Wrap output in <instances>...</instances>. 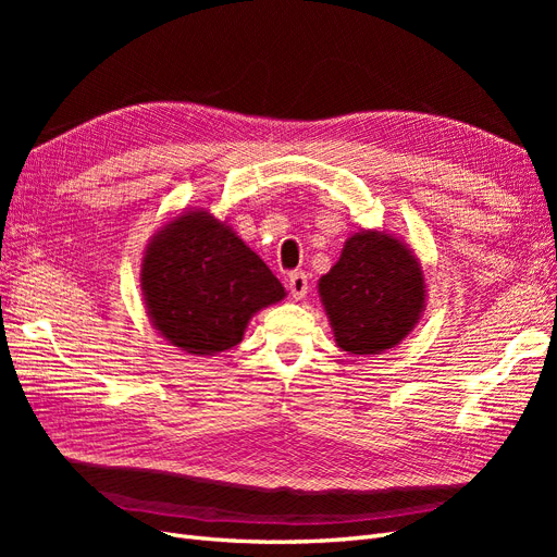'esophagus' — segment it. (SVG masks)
<instances>
[{
  "label": "esophagus",
  "mask_w": 557,
  "mask_h": 557,
  "mask_svg": "<svg viewBox=\"0 0 557 557\" xmlns=\"http://www.w3.org/2000/svg\"><path fill=\"white\" fill-rule=\"evenodd\" d=\"M288 290L295 299H305L309 293V276L305 272H293L288 278Z\"/></svg>",
  "instance_id": "34e87169"
}]
</instances>
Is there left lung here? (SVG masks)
<instances>
[{"label": "left lung", "instance_id": "obj_1", "mask_svg": "<svg viewBox=\"0 0 557 557\" xmlns=\"http://www.w3.org/2000/svg\"><path fill=\"white\" fill-rule=\"evenodd\" d=\"M334 342L350 356H381L401 344L425 311V274L413 250L385 230L352 232L318 281Z\"/></svg>", "mask_w": 557, "mask_h": 557}]
</instances>
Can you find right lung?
<instances>
[{"instance_id":"obj_1","label":"right lung","mask_w":557,"mask_h":557,"mask_svg":"<svg viewBox=\"0 0 557 557\" xmlns=\"http://www.w3.org/2000/svg\"><path fill=\"white\" fill-rule=\"evenodd\" d=\"M139 281L162 339L201 358L237 346L250 318L285 297L272 269L209 209L183 211L150 237Z\"/></svg>"}]
</instances>
